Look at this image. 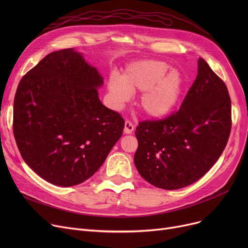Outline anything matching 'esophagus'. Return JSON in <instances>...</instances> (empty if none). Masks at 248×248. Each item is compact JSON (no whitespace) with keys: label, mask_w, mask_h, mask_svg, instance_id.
<instances>
[{"label":"esophagus","mask_w":248,"mask_h":248,"mask_svg":"<svg viewBox=\"0 0 248 248\" xmlns=\"http://www.w3.org/2000/svg\"><path fill=\"white\" fill-rule=\"evenodd\" d=\"M134 129H135V125L133 124L132 122L126 121L124 123V133L125 134H127V135L128 134H132L134 132Z\"/></svg>","instance_id":"1"}]
</instances>
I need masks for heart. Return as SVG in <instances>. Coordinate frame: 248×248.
I'll return each instance as SVG.
<instances>
[{
    "mask_svg": "<svg viewBox=\"0 0 248 248\" xmlns=\"http://www.w3.org/2000/svg\"><path fill=\"white\" fill-rule=\"evenodd\" d=\"M163 61L146 60L132 64L123 78L112 75L108 88L113 101L123 104L131 97V93L142 91L139 99L140 111L154 119L170 113L178 104L184 81L176 69L169 72Z\"/></svg>",
    "mask_w": 248,
    "mask_h": 248,
    "instance_id": "b5f03b06",
    "label": "heart"
}]
</instances>
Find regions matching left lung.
I'll list each match as a JSON object with an SVG mask.
<instances>
[{
	"label": "left lung",
	"instance_id": "1",
	"mask_svg": "<svg viewBox=\"0 0 248 248\" xmlns=\"http://www.w3.org/2000/svg\"><path fill=\"white\" fill-rule=\"evenodd\" d=\"M231 100L224 81L203 59L179 110L140 122L135 165L150 184L166 190L202 178L223 153L231 131Z\"/></svg>",
	"mask_w": 248,
	"mask_h": 248
}]
</instances>
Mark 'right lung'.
<instances>
[{"instance_id": "add662e5", "label": "right lung", "mask_w": 248, "mask_h": 248, "mask_svg": "<svg viewBox=\"0 0 248 248\" xmlns=\"http://www.w3.org/2000/svg\"><path fill=\"white\" fill-rule=\"evenodd\" d=\"M102 83L73 48L52 52L22 77L13 132L25 163L49 183H82L121 139L124 121L99 100Z\"/></svg>"}]
</instances>
